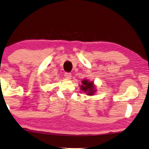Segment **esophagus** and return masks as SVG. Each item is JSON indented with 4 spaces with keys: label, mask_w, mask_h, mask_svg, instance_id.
<instances>
[{
    "label": "esophagus",
    "mask_w": 149,
    "mask_h": 149,
    "mask_svg": "<svg viewBox=\"0 0 149 149\" xmlns=\"http://www.w3.org/2000/svg\"><path fill=\"white\" fill-rule=\"evenodd\" d=\"M64 75H65V77L66 79H70L71 78H72V74H71L70 73H65Z\"/></svg>",
    "instance_id": "1"
}]
</instances>
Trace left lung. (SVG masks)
Wrapping results in <instances>:
<instances>
[{"instance_id":"left-lung-1","label":"left lung","mask_w":149,"mask_h":149,"mask_svg":"<svg viewBox=\"0 0 149 149\" xmlns=\"http://www.w3.org/2000/svg\"><path fill=\"white\" fill-rule=\"evenodd\" d=\"M80 90L88 96H93L96 93V87L94 81H91L87 79H84L81 81Z\"/></svg>"}]
</instances>
